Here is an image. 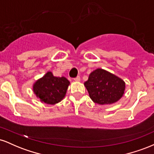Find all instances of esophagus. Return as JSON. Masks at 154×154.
<instances>
[{"mask_svg":"<svg viewBox=\"0 0 154 154\" xmlns=\"http://www.w3.org/2000/svg\"><path fill=\"white\" fill-rule=\"evenodd\" d=\"M74 80L77 81V82H79V81H80V77H79V76H77V77L74 78Z\"/></svg>","mask_w":154,"mask_h":154,"instance_id":"1","label":"esophagus"}]
</instances>
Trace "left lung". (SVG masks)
<instances>
[{
    "mask_svg": "<svg viewBox=\"0 0 154 154\" xmlns=\"http://www.w3.org/2000/svg\"><path fill=\"white\" fill-rule=\"evenodd\" d=\"M84 85L92 100L100 105L116 103L125 93L124 80L102 69L92 72Z\"/></svg>",
    "mask_w": 154,
    "mask_h": 154,
    "instance_id": "obj_1",
    "label": "left lung"
}]
</instances>
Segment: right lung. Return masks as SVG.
Instances as JSON below:
<instances>
[{"label": "right lung", "instance_id": "1", "mask_svg": "<svg viewBox=\"0 0 154 154\" xmlns=\"http://www.w3.org/2000/svg\"><path fill=\"white\" fill-rule=\"evenodd\" d=\"M69 84L66 77H54L52 72H48L34 83L33 92L40 101L54 105L64 98Z\"/></svg>", "mask_w": 154, "mask_h": 154}]
</instances>
